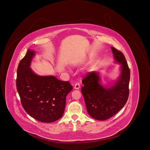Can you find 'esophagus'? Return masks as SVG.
<instances>
[{
	"mask_svg": "<svg viewBox=\"0 0 150 150\" xmlns=\"http://www.w3.org/2000/svg\"><path fill=\"white\" fill-rule=\"evenodd\" d=\"M74 89H79L80 88V85L79 83H76L74 84Z\"/></svg>",
	"mask_w": 150,
	"mask_h": 150,
	"instance_id": "34e87169",
	"label": "esophagus"
}]
</instances>
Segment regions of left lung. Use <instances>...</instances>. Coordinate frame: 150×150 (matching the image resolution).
Instances as JSON below:
<instances>
[{
    "mask_svg": "<svg viewBox=\"0 0 150 150\" xmlns=\"http://www.w3.org/2000/svg\"><path fill=\"white\" fill-rule=\"evenodd\" d=\"M115 62L121 64V74L113 85L103 86L97 71L88 72L82 79L84 86L81 92L84 98L88 115L97 120L110 118L125 105L129 94L130 69L125 56L111 47Z\"/></svg>",
    "mask_w": 150,
    "mask_h": 150,
    "instance_id": "obj_1",
    "label": "left lung"
}]
</instances>
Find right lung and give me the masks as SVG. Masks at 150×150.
<instances>
[{
    "label": "right lung",
    "instance_id": "obj_1",
    "mask_svg": "<svg viewBox=\"0 0 150 150\" xmlns=\"http://www.w3.org/2000/svg\"><path fill=\"white\" fill-rule=\"evenodd\" d=\"M35 52L28 50L17 70L16 87L25 110L33 118L52 122L63 115L66 97L73 86L55 76H40L30 67Z\"/></svg>",
    "mask_w": 150,
    "mask_h": 150
}]
</instances>
